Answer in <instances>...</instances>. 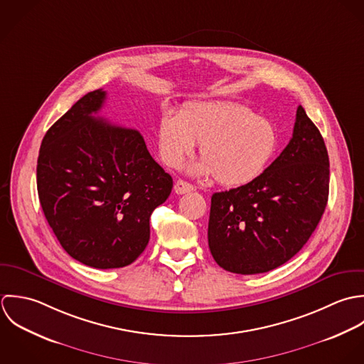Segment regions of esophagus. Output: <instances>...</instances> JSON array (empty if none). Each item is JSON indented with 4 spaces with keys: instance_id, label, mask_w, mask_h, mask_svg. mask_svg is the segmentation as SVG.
Segmentation results:
<instances>
[{
    "instance_id": "1",
    "label": "esophagus",
    "mask_w": 364,
    "mask_h": 364,
    "mask_svg": "<svg viewBox=\"0 0 364 364\" xmlns=\"http://www.w3.org/2000/svg\"><path fill=\"white\" fill-rule=\"evenodd\" d=\"M193 190H194V187L184 180H177L174 184L176 194H187V193H191Z\"/></svg>"
}]
</instances>
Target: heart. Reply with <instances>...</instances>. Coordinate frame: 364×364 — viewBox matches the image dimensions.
Here are the masks:
<instances>
[{
    "mask_svg": "<svg viewBox=\"0 0 364 364\" xmlns=\"http://www.w3.org/2000/svg\"><path fill=\"white\" fill-rule=\"evenodd\" d=\"M196 144L204 159L196 173L214 174L226 187H242L266 170L277 151L279 135L272 122L235 102H197L178 115H161L157 146L166 164L178 166Z\"/></svg>",
    "mask_w": 364,
    "mask_h": 364,
    "instance_id": "1",
    "label": "heart"
}]
</instances>
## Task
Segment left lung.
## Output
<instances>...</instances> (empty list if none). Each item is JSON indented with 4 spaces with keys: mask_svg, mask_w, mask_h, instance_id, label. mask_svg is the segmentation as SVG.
<instances>
[{
    "mask_svg": "<svg viewBox=\"0 0 364 364\" xmlns=\"http://www.w3.org/2000/svg\"><path fill=\"white\" fill-rule=\"evenodd\" d=\"M329 157L299 105L289 145L252 183L213 194L208 245L222 269L270 272L308 242L326 208Z\"/></svg>",
    "mask_w": 364,
    "mask_h": 364,
    "instance_id": "8db88e82",
    "label": "left lung"
}]
</instances>
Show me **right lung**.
Masks as SVG:
<instances>
[{"instance_id": "1", "label": "right lung", "mask_w": 364, "mask_h": 364, "mask_svg": "<svg viewBox=\"0 0 364 364\" xmlns=\"http://www.w3.org/2000/svg\"><path fill=\"white\" fill-rule=\"evenodd\" d=\"M105 97L85 94L49 128L36 167L39 201L62 247L102 270L141 256L150 215L173 188L138 131L94 117Z\"/></svg>"}]
</instances>
